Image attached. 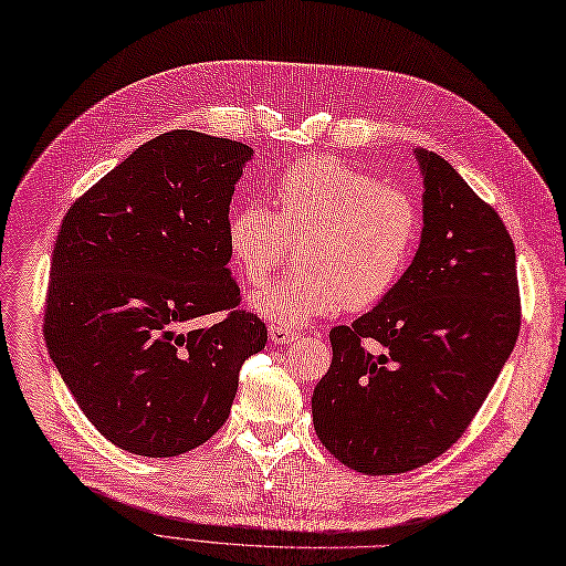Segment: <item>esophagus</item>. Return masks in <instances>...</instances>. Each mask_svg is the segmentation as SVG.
Returning a JSON list of instances; mask_svg holds the SVG:
<instances>
[{
    "instance_id": "1",
    "label": "esophagus",
    "mask_w": 566,
    "mask_h": 566,
    "mask_svg": "<svg viewBox=\"0 0 566 566\" xmlns=\"http://www.w3.org/2000/svg\"><path fill=\"white\" fill-rule=\"evenodd\" d=\"M268 333H270L272 340L282 343V345H289V343L298 340V331L296 328H289V326H282V324H270Z\"/></svg>"
}]
</instances>
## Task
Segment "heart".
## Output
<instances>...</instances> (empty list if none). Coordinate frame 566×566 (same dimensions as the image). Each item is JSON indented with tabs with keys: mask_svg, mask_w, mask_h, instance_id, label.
<instances>
[{
	"mask_svg": "<svg viewBox=\"0 0 566 566\" xmlns=\"http://www.w3.org/2000/svg\"><path fill=\"white\" fill-rule=\"evenodd\" d=\"M272 212L242 205L226 221V244L244 282L256 284L303 238L298 265L251 291L249 305L282 326H303L352 307L382 303L408 272L422 233L406 188L380 181L333 156L284 167L270 188Z\"/></svg>",
	"mask_w": 566,
	"mask_h": 566,
	"instance_id": "obj_1",
	"label": "heart"
}]
</instances>
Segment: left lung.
<instances>
[{
  "mask_svg": "<svg viewBox=\"0 0 566 566\" xmlns=\"http://www.w3.org/2000/svg\"><path fill=\"white\" fill-rule=\"evenodd\" d=\"M424 228L403 280L352 326L312 394L322 446L366 475L420 469L450 450L488 399L520 333L515 247L454 167L417 151ZM375 339L380 355L365 343Z\"/></svg>",
  "mask_w": 566,
  "mask_h": 566,
  "instance_id": "left-lung-1",
  "label": "left lung"
}]
</instances>
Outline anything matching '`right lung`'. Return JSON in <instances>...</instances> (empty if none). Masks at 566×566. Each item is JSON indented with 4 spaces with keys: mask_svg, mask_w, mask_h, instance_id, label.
Returning <instances> with one entry per match:
<instances>
[{
    "mask_svg": "<svg viewBox=\"0 0 566 566\" xmlns=\"http://www.w3.org/2000/svg\"><path fill=\"white\" fill-rule=\"evenodd\" d=\"M251 146L172 130L74 200L53 247L44 338L91 424L142 457H177L228 420L268 328L240 307L226 221ZM223 311L209 327H188Z\"/></svg>",
    "mask_w": 566,
    "mask_h": 566,
    "instance_id": "right-lung-1",
    "label": "right lung"
}]
</instances>
